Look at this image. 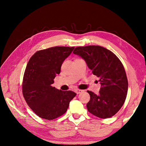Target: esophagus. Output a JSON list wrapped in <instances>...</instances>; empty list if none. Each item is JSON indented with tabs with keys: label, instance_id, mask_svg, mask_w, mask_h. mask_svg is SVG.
Listing matches in <instances>:
<instances>
[{
	"label": "esophagus",
	"instance_id": "34e87169",
	"mask_svg": "<svg viewBox=\"0 0 146 146\" xmlns=\"http://www.w3.org/2000/svg\"><path fill=\"white\" fill-rule=\"evenodd\" d=\"M83 91V90H78V89H77V90H76V93H77V94L81 93V92H82Z\"/></svg>",
	"mask_w": 146,
	"mask_h": 146
}]
</instances>
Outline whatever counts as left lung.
I'll list each match as a JSON object with an SVG mask.
<instances>
[{
	"label": "left lung",
	"instance_id": "8db88e82",
	"mask_svg": "<svg viewBox=\"0 0 146 146\" xmlns=\"http://www.w3.org/2000/svg\"><path fill=\"white\" fill-rule=\"evenodd\" d=\"M73 53L85 60L92 73L99 78V94L87 91L90 95L88 111L100 118L112 117L121 108L127 94L128 80L121 61L111 51L99 46L77 47Z\"/></svg>",
	"mask_w": 146,
	"mask_h": 146
}]
</instances>
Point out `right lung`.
Segmentation results:
<instances>
[{"mask_svg":"<svg viewBox=\"0 0 146 146\" xmlns=\"http://www.w3.org/2000/svg\"><path fill=\"white\" fill-rule=\"evenodd\" d=\"M74 47L56 46L36 52L30 58L23 82V94L33 112L42 119L52 120L64 114L77 95L52 86L61 71L64 60Z\"/></svg>","mask_w":146,"mask_h":146,"instance_id":"1","label":"right lung"}]
</instances>
